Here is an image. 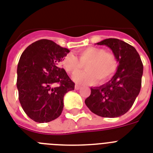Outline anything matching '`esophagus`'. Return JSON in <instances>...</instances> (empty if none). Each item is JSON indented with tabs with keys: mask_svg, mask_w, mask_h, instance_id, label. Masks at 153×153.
<instances>
[{
	"mask_svg": "<svg viewBox=\"0 0 153 153\" xmlns=\"http://www.w3.org/2000/svg\"><path fill=\"white\" fill-rule=\"evenodd\" d=\"M74 88H75V89H76V90H79V89L81 88V86L79 85H78V84H76V85H75V86H74Z\"/></svg>",
	"mask_w": 153,
	"mask_h": 153,
	"instance_id": "esophagus-1",
	"label": "esophagus"
}]
</instances>
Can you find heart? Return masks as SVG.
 <instances>
[{"label":"heart","instance_id":"obj_1","mask_svg":"<svg viewBox=\"0 0 153 153\" xmlns=\"http://www.w3.org/2000/svg\"><path fill=\"white\" fill-rule=\"evenodd\" d=\"M78 57L79 59L72 53H68L62 59L61 65L68 73L76 74L73 76V80L79 84H93L97 79L99 82H105L112 76L117 69L118 61L115 56L107 53L103 48L97 47L84 48L78 52ZM83 65L86 67L87 71L78 73Z\"/></svg>","mask_w":153,"mask_h":153}]
</instances>
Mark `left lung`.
I'll list each match as a JSON object with an SVG mask.
<instances>
[{
    "label": "left lung",
    "instance_id": "obj_1",
    "mask_svg": "<svg viewBox=\"0 0 153 153\" xmlns=\"http://www.w3.org/2000/svg\"><path fill=\"white\" fill-rule=\"evenodd\" d=\"M112 51L119 63L110 80L98 87H91L85 103L94 114L105 118L120 117L130 110L141 86L143 64L134 47L117 38H108L97 43Z\"/></svg>",
    "mask_w": 153,
    "mask_h": 153
}]
</instances>
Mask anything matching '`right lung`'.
I'll return each instance as SVG.
<instances>
[{"label": "right lung", "instance_id": "obj_1", "mask_svg": "<svg viewBox=\"0 0 153 153\" xmlns=\"http://www.w3.org/2000/svg\"><path fill=\"white\" fill-rule=\"evenodd\" d=\"M69 49L42 39L30 45L17 67L19 100L25 113L37 123H48L61 115L64 97L74 83L59 67Z\"/></svg>", "mask_w": 153, "mask_h": 153}]
</instances>
